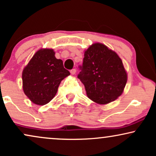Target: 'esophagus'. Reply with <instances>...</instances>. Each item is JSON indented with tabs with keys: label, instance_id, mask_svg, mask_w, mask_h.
Segmentation results:
<instances>
[{
	"label": "esophagus",
	"instance_id": "obj_1",
	"mask_svg": "<svg viewBox=\"0 0 156 156\" xmlns=\"http://www.w3.org/2000/svg\"><path fill=\"white\" fill-rule=\"evenodd\" d=\"M70 72H71V74H73V75L75 74H76V69H72V70L70 71Z\"/></svg>",
	"mask_w": 156,
	"mask_h": 156
}]
</instances>
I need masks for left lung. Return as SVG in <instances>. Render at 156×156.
<instances>
[{
    "instance_id": "obj_1",
    "label": "left lung",
    "mask_w": 156,
    "mask_h": 156,
    "mask_svg": "<svg viewBox=\"0 0 156 156\" xmlns=\"http://www.w3.org/2000/svg\"><path fill=\"white\" fill-rule=\"evenodd\" d=\"M84 55L77 77L84 84L87 97L99 104L115 101L122 95L127 81L122 61L101 43L93 44Z\"/></svg>"
}]
</instances>
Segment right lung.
Wrapping results in <instances>:
<instances>
[{
	"label": "right lung",
	"mask_w": 156,
	"mask_h": 156,
	"mask_svg": "<svg viewBox=\"0 0 156 156\" xmlns=\"http://www.w3.org/2000/svg\"><path fill=\"white\" fill-rule=\"evenodd\" d=\"M70 74L52 49L38 51L23 70V90L32 103L43 105L54 98L61 82Z\"/></svg>",
	"instance_id": "right-lung-1"
}]
</instances>
